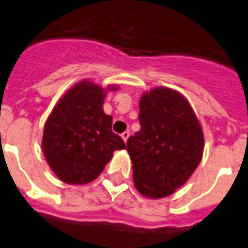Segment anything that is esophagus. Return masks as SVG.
I'll return each mask as SVG.
<instances>
[{"label": "esophagus", "instance_id": "34e87169", "mask_svg": "<svg viewBox=\"0 0 248 248\" xmlns=\"http://www.w3.org/2000/svg\"><path fill=\"white\" fill-rule=\"evenodd\" d=\"M121 136H122V139H124V143H126V141H127V139H128V136H130V132L124 131L122 134H121Z\"/></svg>", "mask_w": 248, "mask_h": 248}]
</instances>
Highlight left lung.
Masks as SVG:
<instances>
[{
  "instance_id": "left-lung-1",
  "label": "left lung",
  "mask_w": 248,
  "mask_h": 248,
  "mask_svg": "<svg viewBox=\"0 0 248 248\" xmlns=\"http://www.w3.org/2000/svg\"><path fill=\"white\" fill-rule=\"evenodd\" d=\"M140 131L127 140L134 184L143 196L162 198L185 184L200 165L203 132L188 100L157 87L140 99Z\"/></svg>"
}]
</instances>
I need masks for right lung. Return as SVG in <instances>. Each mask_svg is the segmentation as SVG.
<instances>
[{
	"label": "right lung",
	"instance_id": "obj_1",
	"mask_svg": "<svg viewBox=\"0 0 248 248\" xmlns=\"http://www.w3.org/2000/svg\"><path fill=\"white\" fill-rule=\"evenodd\" d=\"M104 97L100 86L81 81L60 99L45 124V158L67 184L95 180L112 159L113 152L126 148L121 136L112 131L113 117L103 110Z\"/></svg>",
	"mask_w": 248,
	"mask_h": 248
}]
</instances>
